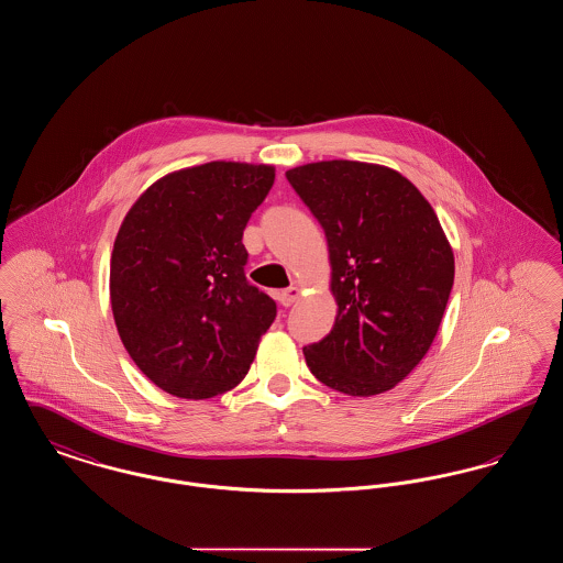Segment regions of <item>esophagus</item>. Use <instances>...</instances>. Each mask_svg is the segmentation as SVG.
<instances>
[{"label": "esophagus", "mask_w": 563, "mask_h": 563, "mask_svg": "<svg viewBox=\"0 0 563 563\" xmlns=\"http://www.w3.org/2000/svg\"><path fill=\"white\" fill-rule=\"evenodd\" d=\"M299 287H289V289H283V291H278L276 295V299L285 306V308H289V306H294L295 301H297V297H299Z\"/></svg>", "instance_id": "1"}]
</instances>
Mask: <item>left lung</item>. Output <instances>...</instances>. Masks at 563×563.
<instances>
[{
	"label": "left lung",
	"instance_id": "8db88e82",
	"mask_svg": "<svg viewBox=\"0 0 563 563\" xmlns=\"http://www.w3.org/2000/svg\"><path fill=\"white\" fill-rule=\"evenodd\" d=\"M319 219L338 317L303 349L312 375L350 397L395 388L424 358L454 285V251L429 200L401 173L322 161L285 173Z\"/></svg>",
	"mask_w": 563,
	"mask_h": 563
}]
</instances>
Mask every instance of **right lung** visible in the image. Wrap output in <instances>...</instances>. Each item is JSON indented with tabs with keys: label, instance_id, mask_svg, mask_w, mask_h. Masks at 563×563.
Returning <instances> with one entry per match:
<instances>
[{
	"label": "right lung",
	"instance_id": "1",
	"mask_svg": "<svg viewBox=\"0 0 563 563\" xmlns=\"http://www.w3.org/2000/svg\"><path fill=\"white\" fill-rule=\"evenodd\" d=\"M274 166L214 161L164 175L124 217L109 297L134 365L164 393L211 399L239 386L276 303L244 276L242 232Z\"/></svg>",
	"mask_w": 563,
	"mask_h": 563
}]
</instances>
